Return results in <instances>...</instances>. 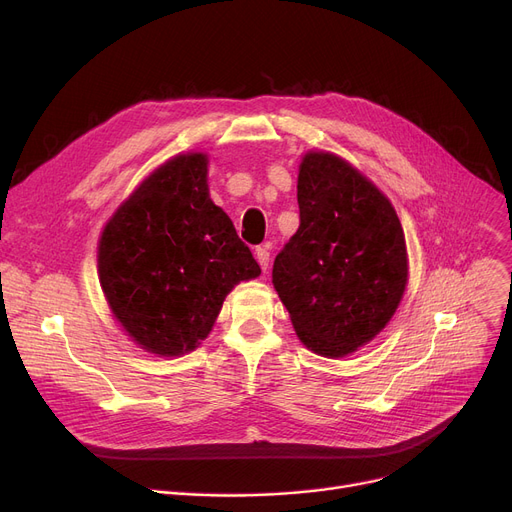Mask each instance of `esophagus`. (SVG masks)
<instances>
[{"instance_id":"esophagus-1","label":"esophagus","mask_w":512,"mask_h":512,"mask_svg":"<svg viewBox=\"0 0 512 512\" xmlns=\"http://www.w3.org/2000/svg\"><path fill=\"white\" fill-rule=\"evenodd\" d=\"M254 254H256V260H258V264H260V269H262V271L269 269V260H271L269 250H266V248H256Z\"/></svg>"}]
</instances>
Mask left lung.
I'll list each match as a JSON object with an SVG mask.
<instances>
[{
  "label": "left lung",
  "instance_id": "left-lung-1",
  "mask_svg": "<svg viewBox=\"0 0 512 512\" xmlns=\"http://www.w3.org/2000/svg\"><path fill=\"white\" fill-rule=\"evenodd\" d=\"M300 227L273 264V285L302 344L342 358L392 319L408 281L400 218L383 193L329 152L298 175Z\"/></svg>",
  "mask_w": 512,
  "mask_h": 512
}]
</instances>
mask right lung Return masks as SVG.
<instances>
[{
  "mask_svg": "<svg viewBox=\"0 0 512 512\" xmlns=\"http://www.w3.org/2000/svg\"><path fill=\"white\" fill-rule=\"evenodd\" d=\"M97 273L116 321L143 350L179 356L210 333L229 291L260 266L210 200L208 158L164 162L104 227Z\"/></svg>",
  "mask_w": 512,
  "mask_h": 512,
  "instance_id": "obj_1",
  "label": "right lung"
}]
</instances>
